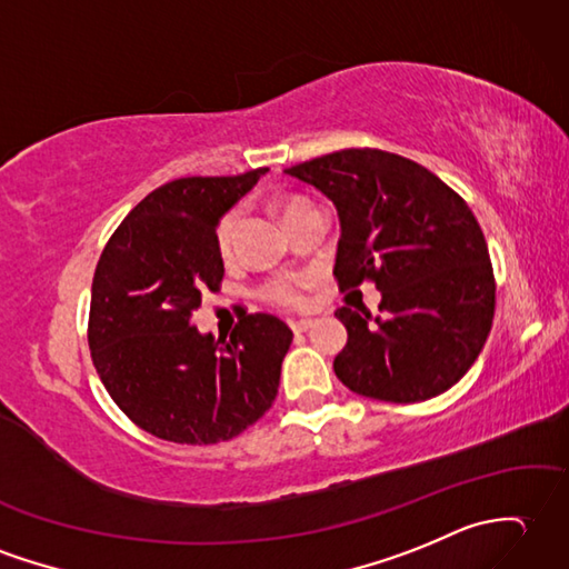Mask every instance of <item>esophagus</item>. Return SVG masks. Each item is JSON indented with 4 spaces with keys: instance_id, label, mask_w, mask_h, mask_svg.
<instances>
[{
    "instance_id": "1",
    "label": "esophagus",
    "mask_w": 569,
    "mask_h": 569,
    "mask_svg": "<svg viewBox=\"0 0 569 569\" xmlns=\"http://www.w3.org/2000/svg\"><path fill=\"white\" fill-rule=\"evenodd\" d=\"M312 325H315V320H298V322H290V329H293L296 335H302V332H308V329H312Z\"/></svg>"
}]
</instances>
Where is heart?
Segmentation results:
<instances>
[{
    "label": "heart",
    "mask_w": 569,
    "mask_h": 569,
    "mask_svg": "<svg viewBox=\"0 0 569 569\" xmlns=\"http://www.w3.org/2000/svg\"><path fill=\"white\" fill-rule=\"evenodd\" d=\"M300 206H308V203L300 201V198H290V201L283 203V218L290 213V210H296ZM237 222H240L237 210H228V213L218 220L216 247L222 257H230L232 252ZM306 290H308L306 276H281V279H273L271 283H267V288H263V298L279 308H300L302 302H306Z\"/></svg>",
    "instance_id": "b5f03b06"
}]
</instances>
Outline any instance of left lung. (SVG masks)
Listing matches in <instances>:
<instances>
[{
    "instance_id": "obj_1",
    "label": "left lung",
    "mask_w": 569,
    "mask_h": 569,
    "mask_svg": "<svg viewBox=\"0 0 569 569\" xmlns=\"http://www.w3.org/2000/svg\"><path fill=\"white\" fill-rule=\"evenodd\" d=\"M335 203L341 288L371 279L380 317L339 308L347 347L335 373L382 402H421L453 388L478 359L495 317L485 234L453 189L407 157L339 150L286 169Z\"/></svg>"
}]
</instances>
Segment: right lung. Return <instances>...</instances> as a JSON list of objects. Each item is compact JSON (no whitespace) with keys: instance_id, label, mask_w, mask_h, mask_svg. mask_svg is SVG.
Here are the masks:
<instances>
[{"instance_id":"add662e5","label":"right lung","mask_w":569,"mask_h":569,"mask_svg":"<svg viewBox=\"0 0 569 569\" xmlns=\"http://www.w3.org/2000/svg\"><path fill=\"white\" fill-rule=\"evenodd\" d=\"M269 167L187 177L154 189L103 247L91 281L89 349L113 402L157 439L228 441L273 405L293 332L267 312L244 315L230 339L191 322L222 281L218 220Z\"/></svg>"}]
</instances>
